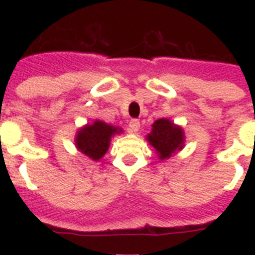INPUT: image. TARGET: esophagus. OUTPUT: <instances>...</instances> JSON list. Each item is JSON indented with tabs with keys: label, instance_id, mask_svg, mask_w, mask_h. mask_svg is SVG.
Instances as JSON below:
<instances>
[{
	"label": "esophagus",
	"instance_id": "obj_1",
	"mask_svg": "<svg viewBox=\"0 0 255 255\" xmlns=\"http://www.w3.org/2000/svg\"><path fill=\"white\" fill-rule=\"evenodd\" d=\"M139 129H140V123H139V120H135V119H132V120L129 121V131L130 132H134V134H136V132L139 131Z\"/></svg>",
	"mask_w": 255,
	"mask_h": 255
}]
</instances>
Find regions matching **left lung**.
Returning <instances> with one entry per match:
<instances>
[{
  "label": "left lung",
  "mask_w": 255,
  "mask_h": 255,
  "mask_svg": "<svg viewBox=\"0 0 255 255\" xmlns=\"http://www.w3.org/2000/svg\"><path fill=\"white\" fill-rule=\"evenodd\" d=\"M148 143L154 148L161 161L168 159L185 145V132L180 125L170 119H159L152 124V130L145 136Z\"/></svg>",
  "instance_id": "8db88e82"
}]
</instances>
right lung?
Here are the masks:
<instances>
[{"label":"right lung","mask_w":255,"mask_h":255,"mask_svg":"<svg viewBox=\"0 0 255 255\" xmlns=\"http://www.w3.org/2000/svg\"><path fill=\"white\" fill-rule=\"evenodd\" d=\"M119 126L110 125L105 121L94 120L78 129L75 135V147L79 152L89 157L92 161H100L107 153L111 139L115 135L123 134Z\"/></svg>","instance_id":"1"}]
</instances>
